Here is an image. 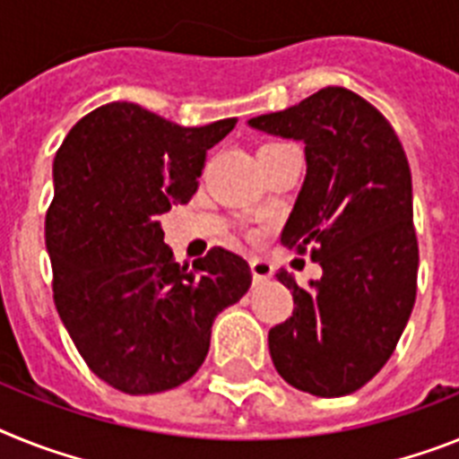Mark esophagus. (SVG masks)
<instances>
[{
	"label": "esophagus",
	"mask_w": 459,
	"mask_h": 459,
	"mask_svg": "<svg viewBox=\"0 0 459 459\" xmlns=\"http://www.w3.org/2000/svg\"><path fill=\"white\" fill-rule=\"evenodd\" d=\"M249 268H252L254 284L265 282V280H271V277H273V265H271V261H265V259H252V261H249Z\"/></svg>",
	"instance_id": "esophagus-1"
}]
</instances>
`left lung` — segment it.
Here are the masks:
<instances>
[{
    "label": "left lung",
    "instance_id": "1",
    "mask_svg": "<svg viewBox=\"0 0 459 459\" xmlns=\"http://www.w3.org/2000/svg\"><path fill=\"white\" fill-rule=\"evenodd\" d=\"M249 126L306 142L307 175L282 242L325 271L310 289L277 271L294 313L268 333L273 364L296 390L352 394L390 359L415 303L408 158L390 121L341 86Z\"/></svg>",
    "mask_w": 459,
    "mask_h": 459
}]
</instances>
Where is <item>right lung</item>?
Wrapping results in <instances>:
<instances>
[{
	"instance_id": "add662e5",
	"label": "right lung",
	"mask_w": 459,
	"mask_h": 459,
	"mask_svg": "<svg viewBox=\"0 0 459 459\" xmlns=\"http://www.w3.org/2000/svg\"><path fill=\"white\" fill-rule=\"evenodd\" d=\"M236 123L184 128L133 102H109L57 149L46 212L53 301L88 368L126 394L194 378L214 317L252 284L247 261L223 247L194 268L172 261L158 223L194 198L207 149Z\"/></svg>"
}]
</instances>
